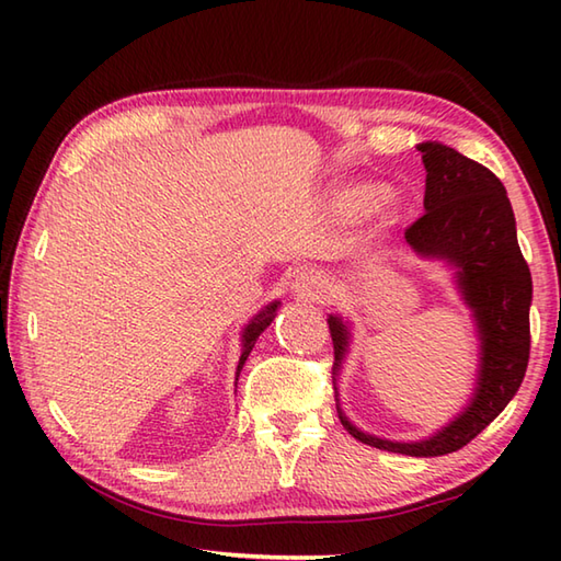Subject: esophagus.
Listing matches in <instances>:
<instances>
[{
	"instance_id": "obj_1",
	"label": "esophagus",
	"mask_w": 561,
	"mask_h": 561,
	"mask_svg": "<svg viewBox=\"0 0 561 561\" xmlns=\"http://www.w3.org/2000/svg\"><path fill=\"white\" fill-rule=\"evenodd\" d=\"M294 294L306 301H328L332 296V282L320 272H304L294 282Z\"/></svg>"
}]
</instances>
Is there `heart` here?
<instances>
[{
  "mask_svg": "<svg viewBox=\"0 0 561 561\" xmlns=\"http://www.w3.org/2000/svg\"><path fill=\"white\" fill-rule=\"evenodd\" d=\"M328 209L332 219L340 224H354L374 214L376 226L392 224L398 217V202L390 195L383 197V190L374 183H344L332 190L328 199Z\"/></svg>",
  "mask_w": 561,
  "mask_h": 561,
  "instance_id": "obj_1",
  "label": "heart"
}]
</instances>
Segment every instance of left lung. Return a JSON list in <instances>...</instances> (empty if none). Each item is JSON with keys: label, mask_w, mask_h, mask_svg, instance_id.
<instances>
[{"label": "left lung", "mask_w": 561, "mask_h": 561, "mask_svg": "<svg viewBox=\"0 0 561 561\" xmlns=\"http://www.w3.org/2000/svg\"><path fill=\"white\" fill-rule=\"evenodd\" d=\"M416 149L426 169L424 217L404 231V241L420 257L446 262L460 299L470 308L480 340L472 398L458 416L426 438L390 440L366 434L350 422L337 400V376L352 344L350 320L330 316L328 325L335 344L332 383L344 428L366 446L434 458L468 446L518 392L530 354L533 279L518 248L516 217L502 181L440 141H422Z\"/></svg>", "instance_id": "obj_1"}]
</instances>
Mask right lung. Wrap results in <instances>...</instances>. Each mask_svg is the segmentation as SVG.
Returning <instances> with one entry per match:
<instances>
[{
    "label": "right lung",
    "mask_w": 561,
    "mask_h": 561,
    "mask_svg": "<svg viewBox=\"0 0 561 561\" xmlns=\"http://www.w3.org/2000/svg\"><path fill=\"white\" fill-rule=\"evenodd\" d=\"M277 308H279V301H272V304L262 308L257 316L248 320V325L243 328V335H241V359H238V366H236V380H238V376H241V368L248 359V354L253 352L257 337L262 335V332H265V328L272 323L274 316H277Z\"/></svg>",
    "instance_id": "1"
}]
</instances>
